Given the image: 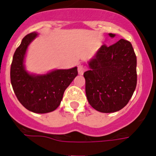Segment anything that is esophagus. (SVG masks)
Returning <instances> with one entry per match:
<instances>
[{
	"mask_svg": "<svg viewBox=\"0 0 156 156\" xmlns=\"http://www.w3.org/2000/svg\"><path fill=\"white\" fill-rule=\"evenodd\" d=\"M86 70V67L85 66H83V65H79L78 67V74H83V73H84L85 70Z\"/></svg>",
	"mask_w": 156,
	"mask_h": 156,
	"instance_id": "1",
	"label": "esophagus"
}]
</instances>
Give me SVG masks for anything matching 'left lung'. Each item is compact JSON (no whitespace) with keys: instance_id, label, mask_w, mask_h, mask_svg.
Wrapping results in <instances>:
<instances>
[{"instance_id":"1","label":"left lung","mask_w":156,"mask_h":156,"mask_svg":"<svg viewBox=\"0 0 156 156\" xmlns=\"http://www.w3.org/2000/svg\"><path fill=\"white\" fill-rule=\"evenodd\" d=\"M111 38L115 34L109 33ZM84 73L89 103L101 112H114L129 103L136 87V56L128 40L102 45Z\"/></svg>"}]
</instances>
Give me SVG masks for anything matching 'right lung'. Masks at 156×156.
<instances>
[{
	"mask_svg": "<svg viewBox=\"0 0 156 156\" xmlns=\"http://www.w3.org/2000/svg\"><path fill=\"white\" fill-rule=\"evenodd\" d=\"M38 35L31 32L23 37L14 53L10 78L16 96L24 108L36 113H47L59 106L64 91L78 75V68L53 70L44 74H31L26 70V52Z\"/></svg>",
	"mask_w": 156,
	"mask_h": 156,
	"instance_id": "obj_1",
	"label": "right lung"
}]
</instances>
